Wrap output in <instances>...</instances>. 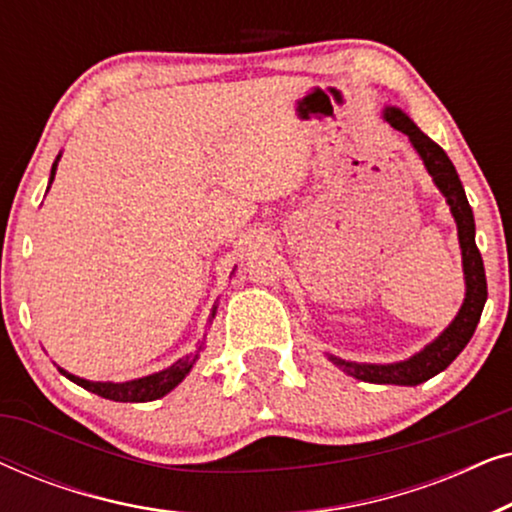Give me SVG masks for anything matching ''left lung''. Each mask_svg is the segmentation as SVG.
<instances>
[{"instance_id": "1", "label": "left lung", "mask_w": 512, "mask_h": 512, "mask_svg": "<svg viewBox=\"0 0 512 512\" xmlns=\"http://www.w3.org/2000/svg\"><path fill=\"white\" fill-rule=\"evenodd\" d=\"M384 118L394 125L396 130L405 132L410 137L412 146H415L419 156H422L426 170L436 181V186L443 191L450 205L454 221L459 228V244L461 256H464V275H466V298L464 305L452 321L450 328L440 335L436 342H431L424 352H419L408 361L389 363V366H373V363H352L342 361L338 356H331L335 366L345 370L347 375L356 377V380L373 382V384H405V387H415L431 380L440 370H445L450 363L461 354V349L468 345L473 338L475 326H478L482 307L487 300V279H485V265H482V256L478 247H475V221L473 209L468 205L464 186H461L459 174L454 170L452 160L440 146L424 135L401 109H387Z\"/></svg>"}]
</instances>
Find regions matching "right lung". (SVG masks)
Here are the masks:
<instances>
[{
	"label": "right lung",
	"mask_w": 512,
	"mask_h": 512,
	"mask_svg": "<svg viewBox=\"0 0 512 512\" xmlns=\"http://www.w3.org/2000/svg\"><path fill=\"white\" fill-rule=\"evenodd\" d=\"M53 174H55V165L51 170V181H53ZM212 314H214V310H212ZM202 347H205V342H200V347L195 349L191 356H186V359H179L177 363H174V366H170L167 370H160V373H153L149 377H139V380L123 382V384L88 382V380H81V377H76V375L65 373V370H60V373L67 375L69 380L79 384V387L93 391V394L102 396V398H109V401L146 403V401H156V398L165 396L167 391H172L174 387H177V384L188 375V370L193 368V363L200 356Z\"/></svg>",
	"instance_id": "right-lung-1"
}]
</instances>
